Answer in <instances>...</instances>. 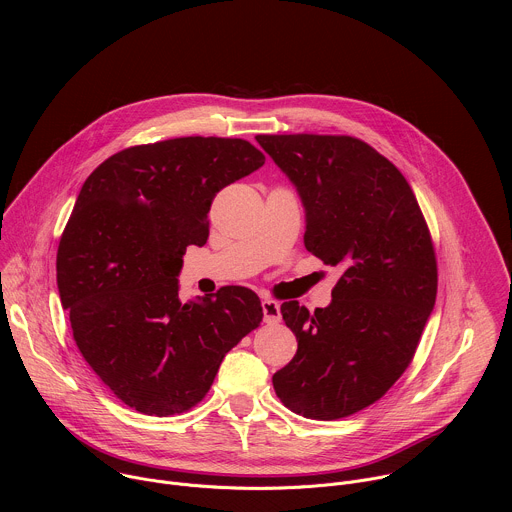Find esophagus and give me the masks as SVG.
<instances>
[{"label": "esophagus", "instance_id": "34e87169", "mask_svg": "<svg viewBox=\"0 0 512 512\" xmlns=\"http://www.w3.org/2000/svg\"><path fill=\"white\" fill-rule=\"evenodd\" d=\"M263 308V318L267 324H277L281 320V306L275 300H263L261 302Z\"/></svg>", "mask_w": 512, "mask_h": 512}]
</instances>
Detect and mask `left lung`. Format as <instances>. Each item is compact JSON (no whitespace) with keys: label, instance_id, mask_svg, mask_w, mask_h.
Masks as SVG:
<instances>
[{"label":"left lung","instance_id":"left-lung-1","mask_svg":"<svg viewBox=\"0 0 512 512\" xmlns=\"http://www.w3.org/2000/svg\"><path fill=\"white\" fill-rule=\"evenodd\" d=\"M255 139L300 194L306 249L344 269L330 306H281L298 352L273 389L304 417L340 419L381 399L409 367L435 306L431 237L403 174L364 141Z\"/></svg>","mask_w":512,"mask_h":512}]
</instances>
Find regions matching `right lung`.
Masks as SVG:
<instances>
[{
  "instance_id": "obj_1",
  "label": "right lung",
  "mask_w": 512,
  "mask_h": 512,
  "mask_svg": "<svg viewBox=\"0 0 512 512\" xmlns=\"http://www.w3.org/2000/svg\"><path fill=\"white\" fill-rule=\"evenodd\" d=\"M263 164L245 139L178 137L123 150L85 180L58 245V294L89 367L135 411L194 407L259 326L251 289L184 304L178 275L186 247L208 239L216 192Z\"/></svg>"
}]
</instances>
